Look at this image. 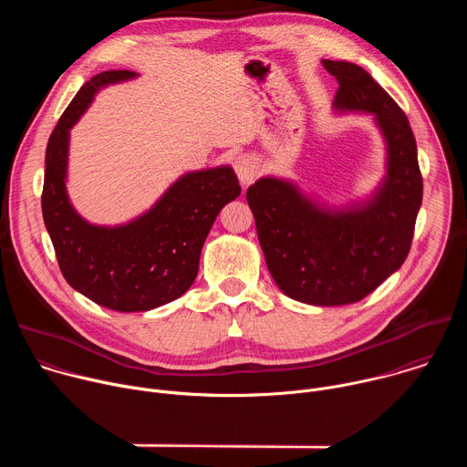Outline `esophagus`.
<instances>
[{"label": "esophagus", "mask_w": 467, "mask_h": 467, "mask_svg": "<svg viewBox=\"0 0 467 467\" xmlns=\"http://www.w3.org/2000/svg\"><path fill=\"white\" fill-rule=\"evenodd\" d=\"M234 171H236V175H238L240 184H242V186H249V184L254 181L256 173H258V162H256V159H253V157L242 155V157H238V159L234 161Z\"/></svg>", "instance_id": "esophagus-1"}]
</instances>
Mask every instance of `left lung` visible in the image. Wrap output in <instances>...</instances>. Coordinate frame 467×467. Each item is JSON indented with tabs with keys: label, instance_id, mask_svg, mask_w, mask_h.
I'll return each mask as SVG.
<instances>
[{
	"label": "left lung",
	"instance_id": "1",
	"mask_svg": "<svg viewBox=\"0 0 467 467\" xmlns=\"http://www.w3.org/2000/svg\"><path fill=\"white\" fill-rule=\"evenodd\" d=\"M335 76L337 114L373 116L386 146V173L375 190L346 205H327L285 177L247 188L265 265L285 296L316 306L364 299L401 268L423 199L418 148L409 118L360 66L321 60Z\"/></svg>",
	"mask_w": 467,
	"mask_h": 467
}]
</instances>
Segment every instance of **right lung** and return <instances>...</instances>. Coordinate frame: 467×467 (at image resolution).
I'll list each match as a JSON object with an SVG mask.
<instances>
[{
	"label": "right lung",
	"mask_w": 467,
	"mask_h": 467,
	"mask_svg": "<svg viewBox=\"0 0 467 467\" xmlns=\"http://www.w3.org/2000/svg\"><path fill=\"white\" fill-rule=\"evenodd\" d=\"M135 78L137 72L110 70L85 83L49 137L42 192V216L64 279L118 312H146L181 297L197 277L216 216L240 195L238 177L225 164L181 175L127 223L96 225L74 209L66 190L70 129L99 90Z\"/></svg>",
	"instance_id": "right-lung-1"
}]
</instances>
